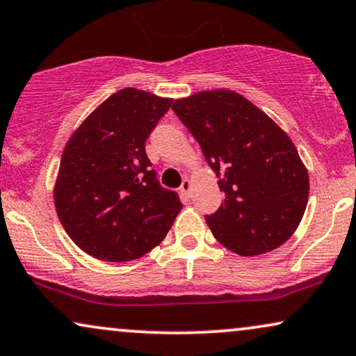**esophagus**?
I'll return each mask as SVG.
<instances>
[{
  "label": "esophagus",
  "mask_w": 356,
  "mask_h": 356,
  "mask_svg": "<svg viewBox=\"0 0 356 356\" xmlns=\"http://www.w3.org/2000/svg\"><path fill=\"white\" fill-rule=\"evenodd\" d=\"M179 191H181L186 197H191V181H189L188 178L183 179L181 186H179Z\"/></svg>",
  "instance_id": "34e87169"
}]
</instances>
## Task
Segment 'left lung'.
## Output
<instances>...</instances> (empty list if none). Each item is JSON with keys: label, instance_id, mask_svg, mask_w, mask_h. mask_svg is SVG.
<instances>
[{"label": "left lung", "instance_id": "1", "mask_svg": "<svg viewBox=\"0 0 356 356\" xmlns=\"http://www.w3.org/2000/svg\"><path fill=\"white\" fill-rule=\"evenodd\" d=\"M219 178L224 202L206 216L214 237L242 257L271 252L301 222L309 175L291 138L263 111L230 90L173 103Z\"/></svg>", "mask_w": 356, "mask_h": 356}]
</instances>
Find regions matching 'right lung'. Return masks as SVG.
Returning a JSON list of instances; mask_svg holds the SVG:
<instances>
[{
	"mask_svg": "<svg viewBox=\"0 0 356 356\" xmlns=\"http://www.w3.org/2000/svg\"><path fill=\"white\" fill-rule=\"evenodd\" d=\"M172 99L124 88L67 142L54 189L63 229L88 255L129 261L159 245L181 201L159 183L145 142Z\"/></svg>",
	"mask_w": 356,
	"mask_h": 356,
	"instance_id": "right-lung-1",
	"label": "right lung"
}]
</instances>
